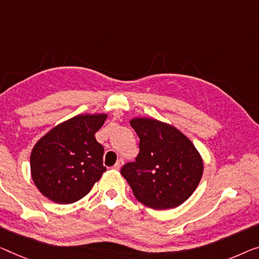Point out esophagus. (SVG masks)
<instances>
[{"mask_svg": "<svg viewBox=\"0 0 259 259\" xmlns=\"http://www.w3.org/2000/svg\"><path fill=\"white\" fill-rule=\"evenodd\" d=\"M123 164H124V160H123L122 158H119V159L116 161V164H115L113 167H114L115 169H119V168H121V167L123 166Z\"/></svg>", "mask_w": 259, "mask_h": 259, "instance_id": "esophagus-1", "label": "esophagus"}]
</instances>
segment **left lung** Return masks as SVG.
<instances>
[{
	"label": "left lung",
	"mask_w": 259,
	"mask_h": 259,
	"mask_svg": "<svg viewBox=\"0 0 259 259\" xmlns=\"http://www.w3.org/2000/svg\"><path fill=\"white\" fill-rule=\"evenodd\" d=\"M130 124L140 137L136 160L121 175L138 201L152 209L176 208L193 194L201 180L203 161L193 143L175 126L136 117Z\"/></svg>",
	"instance_id": "1"
}]
</instances>
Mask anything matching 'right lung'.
<instances>
[{
	"label": "right lung",
	"instance_id": "1",
	"mask_svg": "<svg viewBox=\"0 0 259 259\" xmlns=\"http://www.w3.org/2000/svg\"><path fill=\"white\" fill-rule=\"evenodd\" d=\"M106 114L78 115L56 125L33 146L31 177L39 192L51 201L73 203L91 192L106 171L103 146L95 133Z\"/></svg>",
	"mask_w": 259,
	"mask_h": 259
}]
</instances>
